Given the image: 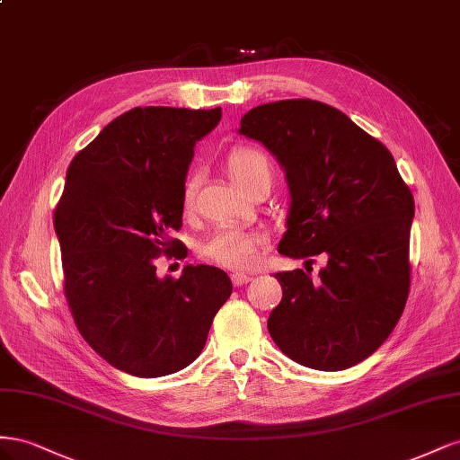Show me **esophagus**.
<instances>
[{"label": "esophagus", "mask_w": 460, "mask_h": 460, "mask_svg": "<svg viewBox=\"0 0 460 460\" xmlns=\"http://www.w3.org/2000/svg\"><path fill=\"white\" fill-rule=\"evenodd\" d=\"M251 279H252V278H251V275H248V273H233V275H231V281H233L234 287H241V285L248 283Z\"/></svg>", "instance_id": "esophagus-1"}]
</instances>
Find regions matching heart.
<instances>
[{"instance_id": "1", "label": "heart", "mask_w": 460, "mask_h": 460, "mask_svg": "<svg viewBox=\"0 0 460 460\" xmlns=\"http://www.w3.org/2000/svg\"><path fill=\"white\" fill-rule=\"evenodd\" d=\"M227 173L234 181V185L246 190L260 177L271 179V164L261 150L252 146H237L227 155ZM196 192H199V177L189 175L181 189V204L187 212L194 206ZM266 246L268 237L264 233L226 229L206 241L200 246V254L217 266L244 271L256 264L260 251H264Z\"/></svg>"}]
</instances>
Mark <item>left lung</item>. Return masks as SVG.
Returning a JSON list of instances; mask_svg holds the SVG:
<instances>
[{
    "label": "left lung",
    "mask_w": 460,
    "mask_h": 460,
    "mask_svg": "<svg viewBox=\"0 0 460 460\" xmlns=\"http://www.w3.org/2000/svg\"><path fill=\"white\" fill-rule=\"evenodd\" d=\"M239 133L285 169L291 212L279 254L327 256L318 279L275 273L283 298L268 332L306 368H350L384 345L409 298L412 192L384 144L327 103H264L243 117Z\"/></svg>",
    "instance_id": "left-lung-1"
}]
</instances>
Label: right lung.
<instances>
[{
    "instance_id": "obj_1",
    "label": "right lung",
    "mask_w": 460,
    "mask_h": 460,
    "mask_svg": "<svg viewBox=\"0 0 460 460\" xmlns=\"http://www.w3.org/2000/svg\"><path fill=\"white\" fill-rule=\"evenodd\" d=\"M219 119L221 108H135L67 169L54 212L65 298L86 343L130 376L189 366L231 296V279L214 266H185L179 279L155 275L162 254L187 258L169 231L182 226L181 189L194 144Z\"/></svg>"
}]
</instances>
